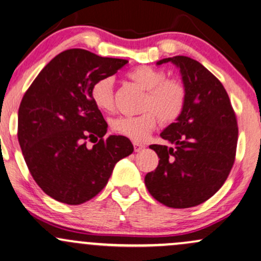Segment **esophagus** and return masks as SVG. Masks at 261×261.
<instances>
[{
  "label": "esophagus",
  "instance_id": "34e87169",
  "mask_svg": "<svg viewBox=\"0 0 261 261\" xmlns=\"http://www.w3.org/2000/svg\"><path fill=\"white\" fill-rule=\"evenodd\" d=\"M134 148H135V152H140V150H142L144 148V146L142 143L134 142Z\"/></svg>",
  "mask_w": 261,
  "mask_h": 261
}]
</instances>
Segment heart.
<instances>
[{
    "instance_id": "heart-1",
    "label": "heart",
    "mask_w": 261,
    "mask_h": 261,
    "mask_svg": "<svg viewBox=\"0 0 261 261\" xmlns=\"http://www.w3.org/2000/svg\"><path fill=\"white\" fill-rule=\"evenodd\" d=\"M127 77L143 90H147L144 97L142 114L135 117H118L111 121L114 133L135 142H142L149 136L158 125L159 119L163 122H171L181 114L186 99V90L178 80L166 79L161 69L149 65H139L131 69ZM91 99L99 111L112 112L114 107L113 80L102 77L91 86Z\"/></svg>"
}]
</instances>
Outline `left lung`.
<instances>
[{"label": "left lung", "instance_id": "8db88e82", "mask_svg": "<svg viewBox=\"0 0 261 261\" xmlns=\"http://www.w3.org/2000/svg\"><path fill=\"white\" fill-rule=\"evenodd\" d=\"M180 69L186 99L181 114L161 134L169 146L152 144L159 164L144 177L153 198L166 206L191 208L220 190L236 155V115L222 84L199 62L164 58Z\"/></svg>", "mask_w": 261, "mask_h": 261}]
</instances>
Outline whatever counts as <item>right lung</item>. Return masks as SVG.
I'll list each match as a JSON object with an SVG mask.
<instances>
[{
    "label": "right lung",
    "instance_id": "right-lung-1",
    "mask_svg": "<svg viewBox=\"0 0 261 261\" xmlns=\"http://www.w3.org/2000/svg\"><path fill=\"white\" fill-rule=\"evenodd\" d=\"M126 63L67 49L25 92L18 112V141L31 176L53 199L77 205L93 198L115 164L134 152L125 136L106 137L108 125L90 95L97 80L112 76ZM87 142L94 146L87 147Z\"/></svg>",
    "mask_w": 261,
    "mask_h": 261
}]
</instances>
